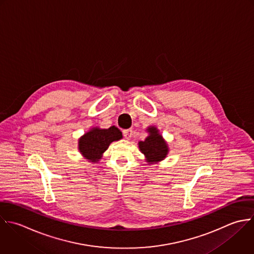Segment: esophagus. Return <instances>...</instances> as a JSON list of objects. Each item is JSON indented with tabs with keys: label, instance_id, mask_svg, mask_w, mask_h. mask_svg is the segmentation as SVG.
Wrapping results in <instances>:
<instances>
[{
	"label": "esophagus",
	"instance_id": "esophagus-1",
	"mask_svg": "<svg viewBox=\"0 0 254 254\" xmlns=\"http://www.w3.org/2000/svg\"><path fill=\"white\" fill-rule=\"evenodd\" d=\"M123 134L127 139H130L132 137V130L131 129H126V130L123 131Z\"/></svg>",
	"mask_w": 254,
	"mask_h": 254
}]
</instances>
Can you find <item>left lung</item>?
I'll return each instance as SVG.
<instances>
[{
    "label": "left lung",
    "instance_id": "8db88e82",
    "mask_svg": "<svg viewBox=\"0 0 254 254\" xmlns=\"http://www.w3.org/2000/svg\"><path fill=\"white\" fill-rule=\"evenodd\" d=\"M146 131L148 135L143 141H138V148L149 165L156 164L167 157L169 152L168 143L156 127L150 126L146 128Z\"/></svg>",
    "mask_w": 254,
    "mask_h": 254
}]
</instances>
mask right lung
I'll return each instance as SVG.
<instances>
[{
  "label": "right lung",
  "instance_id": "1",
  "mask_svg": "<svg viewBox=\"0 0 254 254\" xmlns=\"http://www.w3.org/2000/svg\"><path fill=\"white\" fill-rule=\"evenodd\" d=\"M123 138L122 131L115 126L109 128L95 127L78 139V150L91 163H98L113 141Z\"/></svg>",
  "mask_w": 254,
  "mask_h": 254
}]
</instances>
